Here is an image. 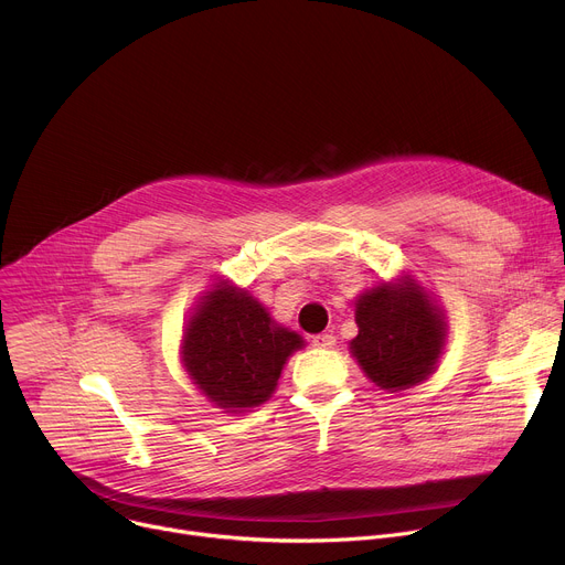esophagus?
<instances>
[{"instance_id":"esophagus-1","label":"esophagus","mask_w":565,"mask_h":565,"mask_svg":"<svg viewBox=\"0 0 565 565\" xmlns=\"http://www.w3.org/2000/svg\"><path fill=\"white\" fill-rule=\"evenodd\" d=\"M312 347L317 349H333L335 347V335L331 333H319V335H312Z\"/></svg>"}]
</instances>
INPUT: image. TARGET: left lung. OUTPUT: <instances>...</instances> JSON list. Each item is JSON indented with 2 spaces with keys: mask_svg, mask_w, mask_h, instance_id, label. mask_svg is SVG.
I'll use <instances>...</instances> for the list:
<instances>
[{
  "mask_svg": "<svg viewBox=\"0 0 565 565\" xmlns=\"http://www.w3.org/2000/svg\"><path fill=\"white\" fill-rule=\"evenodd\" d=\"M355 324L353 358L371 382L391 393L425 382L447 342L440 306L412 275L364 290L355 299Z\"/></svg>",
  "mask_w": 565,
  "mask_h": 565,
  "instance_id": "left-lung-1",
  "label": "left lung"
}]
</instances>
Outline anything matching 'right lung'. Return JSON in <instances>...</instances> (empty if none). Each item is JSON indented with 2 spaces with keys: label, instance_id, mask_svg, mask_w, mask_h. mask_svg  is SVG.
Here are the masks:
<instances>
[{
  "label": "right lung",
  "instance_id": "obj_1",
  "mask_svg": "<svg viewBox=\"0 0 565 565\" xmlns=\"http://www.w3.org/2000/svg\"><path fill=\"white\" fill-rule=\"evenodd\" d=\"M301 335L279 327L248 290L214 284L190 317L181 362L214 407L236 414L264 405Z\"/></svg>",
  "mask_w": 565,
  "mask_h": 565
}]
</instances>
